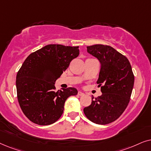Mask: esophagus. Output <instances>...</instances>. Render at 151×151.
Returning a JSON list of instances; mask_svg holds the SVG:
<instances>
[{
	"label": "esophagus",
	"mask_w": 151,
	"mask_h": 151,
	"mask_svg": "<svg viewBox=\"0 0 151 151\" xmlns=\"http://www.w3.org/2000/svg\"><path fill=\"white\" fill-rule=\"evenodd\" d=\"M78 95L83 96V95H84V93H83V92H81V91H79V92H78Z\"/></svg>",
	"instance_id": "obj_1"
}]
</instances>
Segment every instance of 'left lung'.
I'll return each mask as SVG.
<instances>
[{
	"mask_svg": "<svg viewBox=\"0 0 151 151\" xmlns=\"http://www.w3.org/2000/svg\"><path fill=\"white\" fill-rule=\"evenodd\" d=\"M88 53L101 63L99 79L102 94L84 108L86 117L97 124L105 125L117 119L130 101L134 77L131 65L125 56L109 45L101 44L87 47Z\"/></svg>",
	"mask_w": 151,
	"mask_h": 151,
	"instance_id": "obj_1",
	"label": "left lung"
}]
</instances>
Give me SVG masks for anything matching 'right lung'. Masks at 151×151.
Segmentation results:
<instances>
[{"label":"right lung","mask_w":151,"mask_h":151,"mask_svg":"<svg viewBox=\"0 0 151 151\" xmlns=\"http://www.w3.org/2000/svg\"><path fill=\"white\" fill-rule=\"evenodd\" d=\"M79 55V46L50 44L25 60L17 72L16 85L20 107L30 121L46 126L61 117L66 99L78 91L70 87L57 92L55 83Z\"/></svg>","instance_id":"1"}]
</instances>
